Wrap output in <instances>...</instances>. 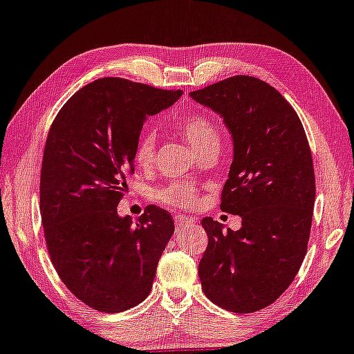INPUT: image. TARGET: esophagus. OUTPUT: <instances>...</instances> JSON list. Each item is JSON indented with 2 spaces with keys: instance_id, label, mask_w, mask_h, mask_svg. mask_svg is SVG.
I'll use <instances>...</instances> for the list:
<instances>
[{
  "instance_id": "34e87169",
  "label": "esophagus",
  "mask_w": 354,
  "mask_h": 354,
  "mask_svg": "<svg viewBox=\"0 0 354 354\" xmlns=\"http://www.w3.org/2000/svg\"><path fill=\"white\" fill-rule=\"evenodd\" d=\"M174 222H176L178 227H181V225H191V223H194V218L185 217V216H176V217H174Z\"/></svg>"
}]
</instances>
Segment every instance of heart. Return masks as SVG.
Listing matches in <instances>:
<instances>
[{"label":"heart","mask_w":354,"mask_h":354,"mask_svg":"<svg viewBox=\"0 0 354 354\" xmlns=\"http://www.w3.org/2000/svg\"><path fill=\"white\" fill-rule=\"evenodd\" d=\"M176 129L183 137L198 151V155L207 150H218L221 147V133L216 124L203 114H185L176 120ZM156 151V140L151 132H144L138 138L136 147V162L140 167H149L153 163ZM160 199L165 204L174 207H189L198 199V191L189 185L171 183L168 187L160 191Z\"/></svg>","instance_id":"heart-1"}]
</instances>
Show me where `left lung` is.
<instances>
[{
    "mask_svg": "<svg viewBox=\"0 0 354 354\" xmlns=\"http://www.w3.org/2000/svg\"><path fill=\"white\" fill-rule=\"evenodd\" d=\"M189 96L221 115L234 142L221 209L239 230L203 218L209 243L199 263L204 294L216 306L250 314L276 301L307 252L315 174L306 131L279 91L254 77H232Z\"/></svg>",
    "mask_w": 354,
    "mask_h": 354,
    "instance_id": "8db88e82",
    "label": "left lung"
}]
</instances>
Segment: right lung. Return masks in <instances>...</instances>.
I'll return each instance as SVG.
<instances>
[{
	"mask_svg": "<svg viewBox=\"0 0 354 354\" xmlns=\"http://www.w3.org/2000/svg\"><path fill=\"white\" fill-rule=\"evenodd\" d=\"M181 95L101 78L75 93L48 131L40 171L48 254L70 292L96 310H127L150 294L174 222L158 205L132 222L118 204L147 118Z\"/></svg>",
	"mask_w": 354,
	"mask_h": 354,
	"instance_id": "add662e5",
	"label": "right lung"
}]
</instances>
